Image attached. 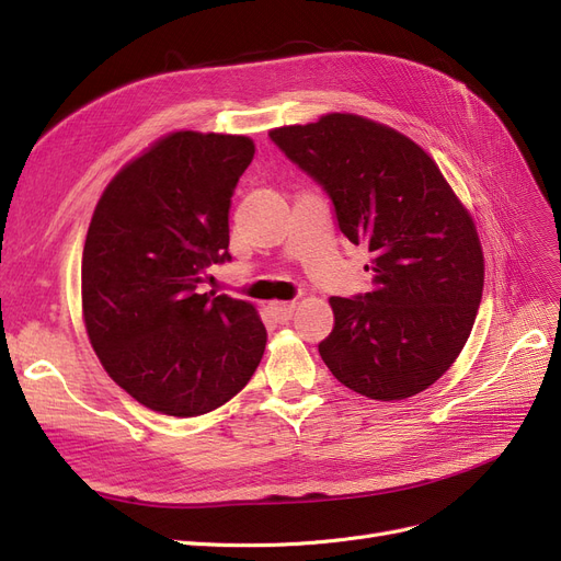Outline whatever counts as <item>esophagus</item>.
Returning a JSON list of instances; mask_svg holds the SVG:
<instances>
[{
    "mask_svg": "<svg viewBox=\"0 0 561 561\" xmlns=\"http://www.w3.org/2000/svg\"><path fill=\"white\" fill-rule=\"evenodd\" d=\"M296 312V302H273L270 305V314L275 317L277 323H288Z\"/></svg>",
    "mask_w": 561,
    "mask_h": 561,
    "instance_id": "1",
    "label": "esophagus"
}]
</instances>
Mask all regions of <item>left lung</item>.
<instances>
[{"instance_id": "1", "label": "left lung", "mask_w": 561, "mask_h": 561, "mask_svg": "<svg viewBox=\"0 0 561 561\" xmlns=\"http://www.w3.org/2000/svg\"><path fill=\"white\" fill-rule=\"evenodd\" d=\"M270 138L375 256L369 294L330 298L323 363L369 400L416 396L460 356L479 312L485 267L469 213L423 148L360 115L330 113Z\"/></svg>"}]
</instances>
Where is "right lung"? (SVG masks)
I'll return each mask as SVG.
<instances>
[{
    "mask_svg": "<svg viewBox=\"0 0 561 561\" xmlns=\"http://www.w3.org/2000/svg\"><path fill=\"white\" fill-rule=\"evenodd\" d=\"M254 159L247 136L175 131L101 194L82 249V317L108 377L165 416L213 411L247 386L265 351L254 305L196 294L231 261L228 210Z\"/></svg>",
    "mask_w": 561,
    "mask_h": 561,
    "instance_id": "add662e5",
    "label": "right lung"
}]
</instances>
